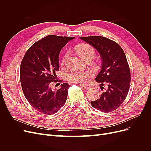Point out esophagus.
<instances>
[{"mask_svg": "<svg viewBox=\"0 0 151 151\" xmlns=\"http://www.w3.org/2000/svg\"><path fill=\"white\" fill-rule=\"evenodd\" d=\"M82 87H83V88H84V89H90L91 87V86H89V85H88V84H85V85H82L81 86Z\"/></svg>", "mask_w": 151, "mask_h": 151, "instance_id": "1", "label": "esophagus"}]
</instances>
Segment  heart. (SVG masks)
<instances>
[{"instance_id": "b5f03b06", "label": "heart", "mask_w": 151, "mask_h": 151, "mask_svg": "<svg viewBox=\"0 0 151 151\" xmlns=\"http://www.w3.org/2000/svg\"><path fill=\"white\" fill-rule=\"evenodd\" d=\"M76 52L79 57L86 60L88 58H93L95 55V50L93 47H91L89 44H81L76 47ZM68 56V53L67 52L63 55L62 63L64 64L66 62L67 57ZM90 75V73L87 71H80L74 70L68 73L66 76V79L68 82L76 83H84L86 81L88 77Z\"/></svg>"}]
</instances>
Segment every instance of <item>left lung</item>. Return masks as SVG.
<instances>
[{
    "label": "left lung",
    "mask_w": 151,
    "mask_h": 151,
    "mask_svg": "<svg viewBox=\"0 0 151 151\" xmlns=\"http://www.w3.org/2000/svg\"><path fill=\"white\" fill-rule=\"evenodd\" d=\"M93 47L101 58V69L96 77L101 83L100 88L107 85V89L99 99L91 101L94 108L104 113L115 110L124 101L129 93L130 71L125 54L120 46L113 41L101 36L81 37Z\"/></svg>",
    "instance_id": "8db88e82"
}]
</instances>
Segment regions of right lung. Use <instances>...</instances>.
<instances>
[{
	"instance_id": "1",
	"label": "right lung",
	"mask_w": 151,
	"mask_h": 151,
	"mask_svg": "<svg viewBox=\"0 0 151 151\" xmlns=\"http://www.w3.org/2000/svg\"><path fill=\"white\" fill-rule=\"evenodd\" d=\"M74 37L48 35L35 43L22 58L20 80L28 101L36 110L45 115L55 113L65 104L70 86L63 83L57 91L51 83L56 82L61 50Z\"/></svg>"
}]
</instances>
